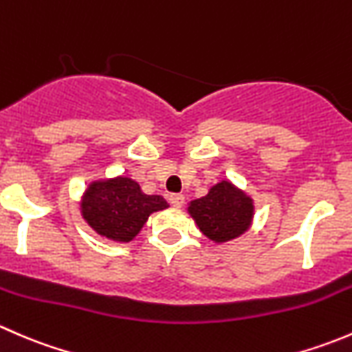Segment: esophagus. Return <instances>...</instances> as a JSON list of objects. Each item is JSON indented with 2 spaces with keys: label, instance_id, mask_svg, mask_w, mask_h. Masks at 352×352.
<instances>
[{
  "label": "esophagus",
  "instance_id": "1",
  "mask_svg": "<svg viewBox=\"0 0 352 352\" xmlns=\"http://www.w3.org/2000/svg\"><path fill=\"white\" fill-rule=\"evenodd\" d=\"M168 199H170V204H172L173 208H180V206L184 204V201H186V197H184L182 194H172Z\"/></svg>",
  "mask_w": 352,
  "mask_h": 352
}]
</instances>
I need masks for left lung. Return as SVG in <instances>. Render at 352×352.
I'll return each mask as SVG.
<instances>
[{
    "instance_id": "8db88e82",
    "label": "left lung",
    "mask_w": 352,
    "mask_h": 352,
    "mask_svg": "<svg viewBox=\"0 0 352 352\" xmlns=\"http://www.w3.org/2000/svg\"><path fill=\"white\" fill-rule=\"evenodd\" d=\"M254 211V199L230 180L214 184L204 197L194 199L187 206L202 235L214 243L232 242L248 232Z\"/></svg>"
}]
</instances>
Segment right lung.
<instances>
[{"instance_id":"1","label":"right lung","mask_w":352,"mask_h":352,"mask_svg":"<svg viewBox=\"0 0 352 352\" xmlns=\"http://www.w3.org/2000/svg\"><path fill=\"white\" fill-rule=\"evenodd\" d=\"M168 208L162 196H148L126 175L91 180L80 201L85 221L97 235L117 243L136 239L151 214Z\"/></svg>"}]
</instances>
